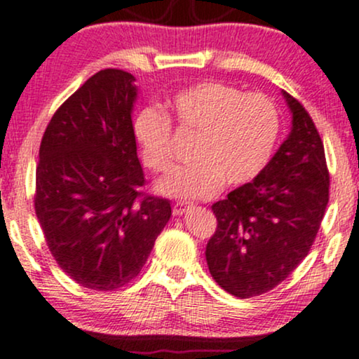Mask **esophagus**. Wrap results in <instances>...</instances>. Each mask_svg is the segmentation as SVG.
I'll list each match as a JSON object with an SVG mask.
<instances>
[{"instance_id":"obj_1","label":"esophagus","mask_w":359,"mask_h":359,"mask_svg":"<svg viewBox=\"0 0 359 359\" xmlns=\"http://www.w3.org/2000/svg\"><path fill=\"white\" fill-rule=\"evenodd\" d=\"M193 205L191 203H187V201H178L175 203V206H172V213H175L176 216H183L187 211L191 208Z\"/></svg>"}]
</instances>
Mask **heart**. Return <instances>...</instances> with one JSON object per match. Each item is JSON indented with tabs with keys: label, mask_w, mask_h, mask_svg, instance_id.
I'll use <instances>...</instances> for the list:
<instances>
[{
	"label": "heart",
	"mask_w": 359,
	"mask_h": 359,
	"mask_svg": "<svg viewBox=\"0 0 359 359\" xmlns=\"http://www.w3.org/2000/svg\"><path fill=\"white\" fill-rule=\"evenodd\" d=\"M180 131L196 136L193 165L159 181L163 194L181 200L210 198L219 188H240L258 178L280 136V113L259 93H243L219 81H201L176 93L168 103ZM171 119L146 106L133 119V136L143 165L154 172L172 168Z\"/></svg>",
	"instance_id": "heart-1"
}]
</instances>
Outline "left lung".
<instances>
[{"label": "left lung", "instance_id": "8db88e82", "mask_svg": "<svg viewBox=\"0 0 359 359\" xmlns=\"http://www.w3.org/2000/svg\"><path fill=\"white\" fill-rule=\"evenodd\" d=\"M293 128L258 178L216 201L206 245L215 281L236 298L285 281L311 250L330 200L325 146L309 113L283 91Z\"/></svg>", "mask_w": 359, "mask_h": 359}]
</instances>
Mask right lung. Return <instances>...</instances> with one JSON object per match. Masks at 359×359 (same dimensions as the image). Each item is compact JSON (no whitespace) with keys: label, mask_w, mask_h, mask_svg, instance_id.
Listing matches in <instances>:
<instances>
[{"label":"right lung","mask_w":359,"mask_h":359,"mask_svg":"<svg viewBox=\"0 0 359 359\" xmlns=\"http://www.w3.org/2000/svg\"><path fill=\"white\" fill-rule=\"evenodd\" d=\"M135 76L101 69L65 101L44 131L34 211L57 266L88 290L138 276L171 216L144 191L131 111Z\"/></svg>","instance_id":"right-lung-1"}]
</instances>
